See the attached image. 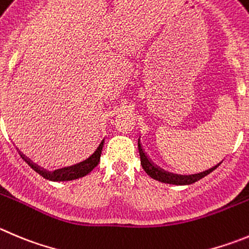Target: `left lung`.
<instances>
[{
    "label": "left lung",
    "instance_id": "8db88e82",
    "mask_svg": "<svg viewBox=\"0 0 249 249\" xmlns=\"http://www.w3.org/2000/svg\"><path fill=\"white\" fill-rule=\"evenodd\" d=\"M138 146H139V152H140L141 166H142L143 171H145L151 178H153V179H156L162 183H167V184H174V185L193 184V183L198 182L199 179H201V178H204L205 176H208L209 173H211L213 169H216V167H219V164L221 163V162H220L217 166L213 167V168L208 169V171L201 172V173L190 174V176H180V174L169 173V172H166L162 168H160V167H157L156 164H153L152 162H151V160L147 157V155L143 152V148L140 143V139H139Z\"/></svg>",
    "mask_w": 249,
    "mask_h": 249
}]
</instances>
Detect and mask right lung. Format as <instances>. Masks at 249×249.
Returning <instances> with one entry per match:
<instances>
[{
    "mask_svg": "<svg viewBox=\"0 0 249 249\" xmlns=\"http://www.w3.org/2000/svg\"><path fill=\"white\" fill-rule=\"evenodd\" d=\"M103 145H104V140H102V142L99 143L97 150L88 157L87 160L85 161L80 162L77 164H73V166L70 167H64V168L60 169H55L54 172H49L45 171V169L40 168L39 166H36V163L28 160L27 157L23 156L22 159L29 164L36 173H39L41 177H44L45 179L48 180H53V182H67V180H73V179H78V178H82L85 176H87L90 171H93L94 167H97V164L99 163L101 161V155H102V150H103Z\"/></svg>",
    "mask_w": 249,
    "mask_h": 249,
    "instance_id": "1",
    "label": "right lung"
}]
</instances>
